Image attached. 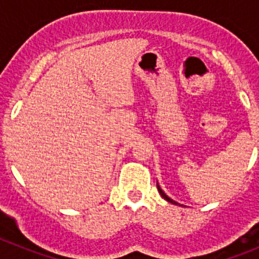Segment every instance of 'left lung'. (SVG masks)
Returning a JSON list of instances; mask_svg holds the SVG:
<instances>
[{"label":"left lung","instance_id":"obj_1","mask_svg":"<svg viewBox=\"0 0 259 259\" xmlns=\"http://www.w3.org/2000/svg\"><path fill=\"white\" fill-rule=\"evenodd\" d=\"M157 188H158V192H159V194H161V196L164 198V200L168 201V202H171V203H175V205H178V202H175V201H174V200H171V198L168 197V196H167V194L164 193L163 191H162L161 187H159V185H158V184H157Z\"/></svg>","mask_w":259,"mask_h":259}]
</instances>
